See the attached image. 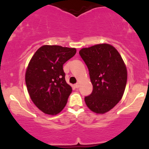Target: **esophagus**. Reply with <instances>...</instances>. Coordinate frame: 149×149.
I'll return each mask as SVG.
<instances>
[{
    "label": "esophagus",
    "instance_id": "34e87169",
    "mask_svg": "<svg viewBox=\"0 0 149 149\" xmlns=\"http://www.w3.org/2000/svg\"><path fill=\"white\" fill-rule=\"evenodd\" d=\"M74 87H75V88H79V83H77L75 84Z\"/></svg>",
    "mask_w": 149,
    "mask_h": 149
}]
</instances>
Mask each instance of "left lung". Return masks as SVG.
I'll return each instance as SVG.
<instances>
[{
  "instance_id": "8db88e82",
  "label": "left lung",
  "mask_w": 149,
  "mask_h": 149,
  "mask_svg": "<svg viewBox=\"0 0 149 149\" xmlns=\"http://www.w3.org/2000/svg\"><path fill=\"white\" fill-rule=\"evenodd\" d=\"M79 54L87 65L93 91L85 97L95 113H104L121 100L127 82V70L121 56L113 46L102 44L83 48Z\"/></svg>"
}]
</instances>
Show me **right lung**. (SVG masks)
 Here are the masks:
<instances>
[{
    "instance_id": "obj_1",
    "label": "right lung",
    "mask_w": 149,
    "mask_h": 149,
    "mask_svg": "<svg viewBox=\"0 0 149 149\" xmlns=\"http://www.w3.org/2000/svg\"><path fill=\"white\" fill-rule=\"evenodd\" d=\"M76 52L75 48L46 45L30 60L25 83L32 101L44 113L56 115L65 107L72 87L65 81L63 64Z\"/></svg>"
}]
</instances>
